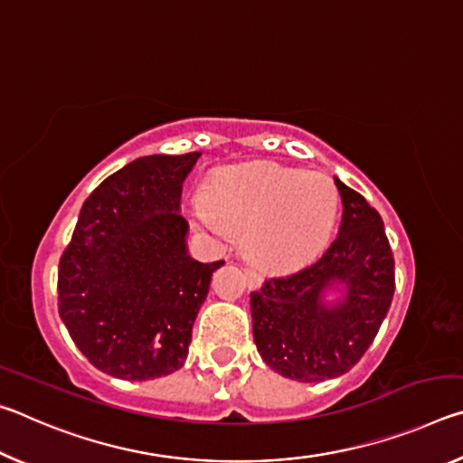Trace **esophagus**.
Returning a JSON list of instances; mask_svg holds the SVG:
<instances>
[{
  "label": "esophagus",
  "instance_id": "obj_1",
  "mask_svg": "<svg viewBox=\"0 0 463 463\" xmlns=\"http://www.w3.org/2000/svg\"><path fill=\"white\" fill-rule=\"evenodd\" d=\"M245 276H247V281H249L250 288L261 284V271H260V268H257V265L247 263L245 265Z\"/></svg>",
  "mask_w": 463,
  "mask_h": 463
}]
</instances>
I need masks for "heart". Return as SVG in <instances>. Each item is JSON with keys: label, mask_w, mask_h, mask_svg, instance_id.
I'll return each instance as SVG.
<instances>
[{"label": "heart", "mask_w": 463, "mask_h": 463, "mask_svg": "<svg viewBox=\"0 0 463 463\" xmlns=\"http://www.w3.org/2000/svg\"><path fill=\"white\" fill-rule=\"evenodd\" d=\"M336 213L331 177L279 163L221 169L194 210L208 229L245 234L249 253L279 271L304 268L323 253Z\"/></svg>", "instance_id": "heart-1"}]
</instances>
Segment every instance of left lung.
I'll return each instance as SVG.
<instances>
[{
  "instance_id": "1",
  "label": "left lung",
  "mask_w": 463,
  "mask_h": 463,
  "mask_svg": "<svg viewBox=\"0 0 463 463\" xmlns=\"http://www.w3.org/2000/svg\"><path fill=\"white\" fill-rule=\"evenodd\" d=\"M339 234L308 268L269 278L250 292L257 351L273 372L298 382L339 378L370 347L394 296V257L382 216L335 177ZM328 291L342 296L328 303Z\"/></svg>"
}]
</instances>
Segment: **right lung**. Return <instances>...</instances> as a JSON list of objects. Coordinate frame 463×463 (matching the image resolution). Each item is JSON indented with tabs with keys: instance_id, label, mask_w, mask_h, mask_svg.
Masks as SVG:
<instances>
[{
	"instance_id": "obj_1",
	"label": "right lung",
	"mask_w": 463,
	"mask_h": 463,
	"mask_svg": "<svg viewBox=\"0 0 463 463\" xmlns=\"http://www.w3.org/2000/svg\"><path fill=\"white\" fill-rule=\"evenodd\" d=\"M202 153L148 155L81 206L59 263V315L99 372L143 382L184 365L213 273L187 253L182 187Z\"/></svg>"
}]
</instances>
